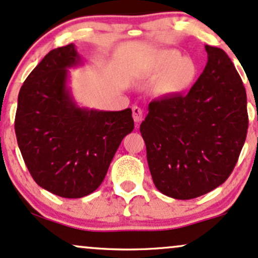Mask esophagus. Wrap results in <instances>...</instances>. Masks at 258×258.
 I'll return each instance as SVG.
<instances>
[{
	"label": "esophagus",
	"instance_id": "34e87169",
	"mask_svg": "<svg viewBox=\"0 0 258 258\" xmlns=\"http://www.w3.org/2000/svg\"><path fill=\"white\" fill-rule=\"evenodd\" d=\"M132 115H133V120H135V122L139 123L143 120V110L139 107H137V105H133Z\"/></svg>",
	"mask_w": 258,
	"mask_h": 258
}]
</instances>
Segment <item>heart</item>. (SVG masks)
Here are the masks:
<instances>
[{"mask_svg": "<svg viewBox=\"0 0 258 258\" xmlns=\"http://www.w3.org/2000/svg\"><path fill=\"white\" fill-rule=\"evenodd\" d=\"M149 78L156 79L154 91L161 97H176L191 88L197 77V64L176 49H161L147 68Z\"/></svg>", "mask_w": 258, "mask_h": 258, "instance_id": "1", "label": "heart"}]
</instances>
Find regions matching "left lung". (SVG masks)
Instances as JSON below:
<instances>
[{
	"label": "left lung",
	"instance_id": "obj_1",
	"mask_svg": "<svg viewBox=\"0 0 258 258\" xmlns=\"http://www.w3.org/2000/svg\"><path fill=\"white\" fill-rule=\"evenodd\" d=\"M207 66L186 96L149 104L141 123L154 184L175 200H192L227 180L249 126L246 91L222 49L206 45Z\"/></svg>",
	"mask_w": 258,
	"mask_h": 258
}]
</instances>
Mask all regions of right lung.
<instances>
[{
	"mask_svg": "<svg viewBox=\"0 0 258 258\" xmlns=\"http://www.w3.org/2000/svg\"><path fill=\"white\" fill-rule=\"evenodd\" d=\"M76 45L54 49L21 86L15 135L27 169L40 187L82 198L102 184L121 141L135 128L132 110L80 108L67 83L79 66Z\"/></svg>",
	"mask_w": 258,
	"mask_h": 258,
	"instance_id": "obj_1",
	"label": "right lung"
}]
</instances>
